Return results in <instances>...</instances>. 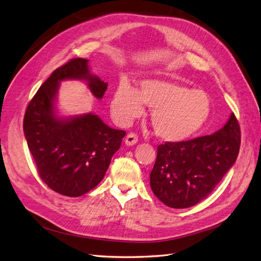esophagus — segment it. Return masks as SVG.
I'll list each match as a JSON object with an SVG mask.
<instances>
[{
    "label": "esophagus",
    "mask_w": 261,
    "mask_h": 261,
    "mask_svg": "<svg viewBox=\"0 0 261 261\" xmlns=\"http://www.w3.org/2000/svg\"><path fill=\"white\" fill-rule=\"evenodd\" d=\"M138 141V137H137V135H135V134L134 133H129L127 136H126V138H125V144L127 145V146H133V145H135L136 143Z\"/></svg>",
    "instance_id": "esophagus-1"
}]
</instances>
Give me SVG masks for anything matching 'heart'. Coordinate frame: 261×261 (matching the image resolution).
Wrapping results in <instances>:
<instances>
[{"label": "heart", "mask_w": 261, "mask_h": 261, "mask_svg": "<svg viewBox=\"0 0 261 261\" xmlns=\"http://www.w3.org/2000/svg\"><path fill=\"white\" fill-rule=\"evenodd\" d=\"M144 106L152 110L150 121L156 136L168 143L193 137L207 123L211 101L203 90L192 89L176 82L146 80L139 90L121 83L111 100V111L120 124H129L144 113Z\"/></svg>", "instance_id": "b5f03b06"}]
</instances>
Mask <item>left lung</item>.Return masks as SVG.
Listing matches in <instances>:
<instances>
[{"instance_id":"left-lung-1","label":"left lung","mask_w":261,"mask_h":261,"mask_svg":"<svg viewBox=\"0 0 261 261\" xmlns=\"http://www.w3.org/2000/svg\"><path fill=\"white\" fill-rule=\"evenodd\" d=\"M240 146L241 129L234 113L212 135L160 145L150 173L153 194L171 208L195 206L233 167Z\"/></svg>"}]
</instances>
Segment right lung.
<instances>
[{"mask_svg":"<svg viewBox=\"0 0 261 261\" xmlns=\"http://www.w3.org/2000/svg\"><path fill=\"white\" fill-rule=\"evenodd\" d=\"M88 62L74 59L55 69L23 117V134L39 176L54 192L68 197H80L100 183L126 134L93 113L58 115L55 102L63 81H85L94 97H103L108 83L90 73Z\"/></svg>","mask_w":261,"mask_h":261,"instance_id":"right-lung-1","label":"right lung"}]
</instances>
